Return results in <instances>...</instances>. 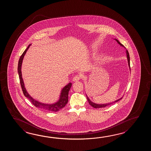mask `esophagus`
<instances>
[{
  "mask_svg": "<svg viewBox=\"0 0 151 151\" xmlns=\"http://www.w3.org/2000/svg\"><path fill=\"white\" fill-rule=\"evenodd\" d=\"M81 78V77L80 75H76V76H75L73 77V81H74V82H75V81H78L80 80Z\"/></svg>",
  "mask_w": 151,
  "mask_h": 151,
  "instance_id": "obj_1",
  "label": "esophagus"
}]
</instances>
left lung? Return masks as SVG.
<instances>
[{"label":"left lung","instance_id":"left-lung-1","mask_svg":"<svg viewBox=\"0 0 151 151\" xmlns=\"http://www.w3.org/2000/svg\"><path fill=\"white\" fill-rule=\"evenodd\" d=\"M115 40H116V41L119 44V45H120V46H122V47H124V46L122 45V44H121L120 42H119V40H118L117 39H115ZM126 55H127V60H128V66H129V70H130V71H131V68H130V58H129V53H128V51L126 50ZM87 97V99L88 100V103H89V104H90L91 106H92L94 108H96V109H98V108H103V107H105L106 106H109V105H112L113 104V103H116V102H117V101H118L119 100H120L122 99V97L121 98H120L119 99L116 100L115 101H113V102H111V103H107V104H96V103H93L92 101H91V100H90V99L88 98V97L86 95Z\"/></svg>","mask_w":151,"mask_h":151}]
</instances>
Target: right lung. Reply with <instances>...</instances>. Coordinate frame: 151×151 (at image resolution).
Instances as JSON below:
<instances>
[{"label": "right lung", "mask_w": 151, "mask_h": 151, "mask_svg": "<svg viewBox=\"0 0 151 151\" xmlns=\"http://www.w3.org/2000/svg\"><path fill=\"white\" fill-rule=\"evenodd\" d=\"M31 45V44H29L28 46V47L26 48V49L25 50V51L23 52L22 55L20 56L19 60L18 61V72L19 77L20 83L22 88L23 90V93H24V96L26 98H27L32 103V104L34 106H35L36 107L39 108L40 109H42V110L49 111V112H57L58 111H59L60 109H63V107H64L65 105L67 104L68 102V92L70 90L72 84L71 83H68L67 85H66L61 90L59 99L58 100V101H57L56 103H54V104H44V103H40L38 101L33 99L32 96L29 94L28 92H27L26 90L25 85H24V81H23V78H22V70H21L23 58L24 57L26 52H27V50L29 49V46Z\"/></svg>", "instance_id": "1"}]
</instances>
